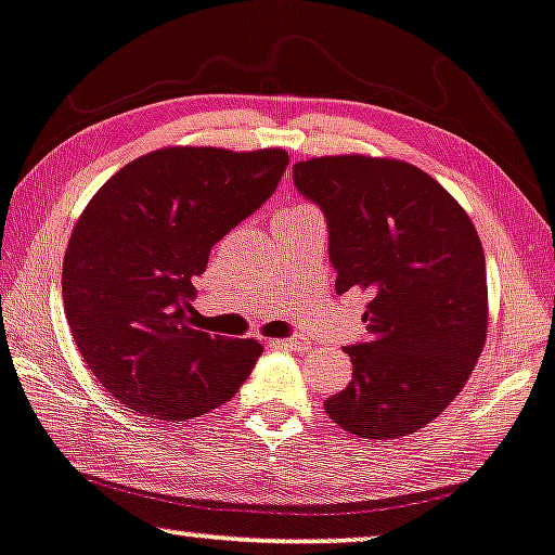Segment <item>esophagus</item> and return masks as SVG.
Returning a JSON list of instances; mask_svg holds the SVG:
<instances>
[{
    "mask_svg": "<svg viewBox=\"0 0 555 555\" xmlns=\"http://www.w3.org/2000/svg\"><path fill=\"white\" fill-rule=\"evenodd\" d=\"M271 345H273V347H289V350H301V347H307L305 337H284V339H273Z\"/></svg>",
    "mask_w": 555,
    "mask_h": 555,
    "instance_id": "obj_1",
    "label": "esophagus"
}]
</instances>
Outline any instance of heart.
Listing matches in <instances>:
<instances>
[{"label": "heart", "mask_w": 555, "mask_h": 555, "mask_svg": "<svg viewBox=\"0 0 555 555\" xmlns=\"http://www.w3.org/2000/svg\"><path fill=\"white\" fill-rule=\"evenodd\" d=\"M286 212H305V210H312V208H307V205H289V208H284Z\"/></svg>", "instance_id": "b5f03b06"}]
</instances>
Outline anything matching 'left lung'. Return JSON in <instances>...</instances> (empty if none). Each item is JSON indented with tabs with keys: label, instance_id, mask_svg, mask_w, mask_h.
<instances>
[{
	"label": "left lung",
	"instance_id": "8db88e82",
	"mask_svg": "<svg viewBox=\"0 0 555 555\" xmlns=\"http://www.w3.org/2000/svg\"><path fill=\"white\" fill-rule=\"evenodd\" d=\"M294 184L327 220L337 294H371L367 337L345 347L352 380L324 411L358 437H405L460 396L485 347L479 235L434 177L398 159L297 162Z\"/></svg>",
	"mask_w": 555,
	"mask_h": 555
}]
</instances>
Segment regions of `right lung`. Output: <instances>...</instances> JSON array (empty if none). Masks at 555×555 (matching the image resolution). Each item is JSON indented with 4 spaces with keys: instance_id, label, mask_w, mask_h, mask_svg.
Wrapping results in <instances>:
<instances>
[{
    "instance_id": "add662e5",
    "label": "right lung",
    "mask_w": 555,
    "mask_h": 555,
    "mask_svg": "<svg viewBox=\"0 0 555 555\" xmlns=\"http://www.w3.org/2000/svg\"><path fill=\"white\" fill-rule=\"evenodd\" d=\"M284 150L169 146L118 169L86 205L63 261L73 339L127 409L184 421L231 401L263 347L195 330L192 279L276 190Z\"/></svg>"
}]
</instances>
